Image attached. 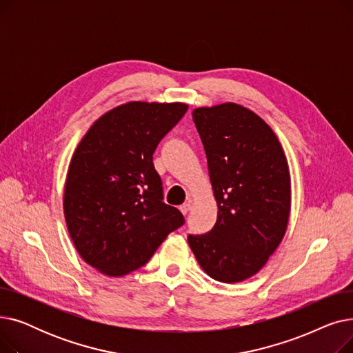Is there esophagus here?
I'll use <instances>...</instances> for the list:
<instances>
[{"instance_id": "34e87169", "label": "esophagus", "mask_w": 353, "mask_h": 353, "mask_svg": "<svg viewBox=\"0 0 353 353\" xmlns=\"http://www.w3.org/2000/svg\"><path fill=\"white\" fill-rule=\"evenodd\" d=\"M190 209H192V200H188L186 203H183V205L180 206V212H181L183 214H188Z\"/></svg>"}]
</instances>
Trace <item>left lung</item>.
<instances>
[{
  "label": "left lung",
  "mask_w": 353,
  "mask_h": 353,
  "mask_svg": "<svg viewBox=\"0 0 353 353\" xmlns=\"http://www.w3.org/2000/svg\"><path fill=\"white\" fill-rule=\"evenodd\" d=\"M217 201L206 234L188 240L199 265L214 281L242 282L261 270L285 236L290 174L273 130L234 103L193 110Z\"/></svg>",
  "instance_id": "obj_1"
}]
</instances>
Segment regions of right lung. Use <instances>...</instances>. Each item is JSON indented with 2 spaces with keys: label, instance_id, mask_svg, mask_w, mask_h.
I'll list each match as a JSON object with an SVG mask.
<instances>
[{
  "label": "right lung",
  "instance_id": "1",
  "mask_svg": "<svg viewBox=\"0 0 353 353\" xmlns=\"http://www.w3.org/2000/svg\"><path fill=\"white\" fill-rule=\"evenodd\" d=\"M186 111L183 103L119 105L90 127L74 152L65 223L84 262L99 272L123 276L141 268L184 225L183 214L163 201L153 153Z\"/></svg>",
  "mask_w": 353,
  "mask_h": 353
}]
</instances>
